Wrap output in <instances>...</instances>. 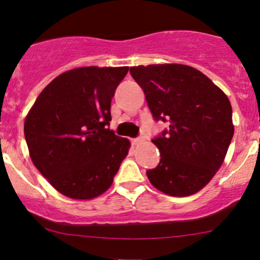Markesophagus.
<instances>
[{"label":"esophagus","instance_id":"esophagus-1","mask_svg":"<svg viewBox=\"0 0 260 260\" xmlns=\"http://www.w3.org/2000/svg\"><path fill=\"white\" fill-rule=\"evenodd\" d=\"M141 141H143L141 138H136V139H132V144H133V145H138V144H140Z\"/></svg>","mask_w":260,"mask_h":260}]
</instances>
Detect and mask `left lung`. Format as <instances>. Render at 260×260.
Instances as JSON below:
<instances>
[{
  "label": "left lung",
  "mask_w": 260,
  "mask_h": 260,
  "mask_svg": "<svg viewBox=\"0 0 260 260\" xmlns=\"http://www.w3.org/2000/svg\"><path fill=\"white\" fill-rule=\"evenodd\" d=\"M156 121L169 127L152 143L160 160L146 175L160 192L194 194L206 186L223 160L234 136L231 102L221 88L186 64L131 67Z\"/></svg>",
  "instance_id": "1"
}]
</instances>
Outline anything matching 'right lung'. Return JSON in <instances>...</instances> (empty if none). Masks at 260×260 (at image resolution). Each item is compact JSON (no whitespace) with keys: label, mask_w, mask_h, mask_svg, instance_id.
I'll return each mask as SVG.
<instances>
[{"label":"right lung","mask_w":260,"mask_h":260,"mask_svg":"<svg viewBox=\"0 0 260 260\" xmlns=\"http://www.w3.org/2000/svg\"><path fill=\"white\" fill-rule=\"evenodd\" d=\"M128 67L64 72L41 92L24 124L29 156L62 194L92 199L113 183L131 144L109 128L110 104Z\"/></svg>","instance_id":"1"}]
</instances>
